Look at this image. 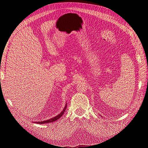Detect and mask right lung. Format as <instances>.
<instances>
[{"mask_svg":"<svg viewBox=\"0 0 148 148\" xmlns=\"http://www.w3.org/2000/svg\"><path fill=\"white\" fill-rule=\"evenodd\" d=\"M66 106H67L66 104H65V106L64 107V109H63V110H62L59 115H57V116H56V117H53V118H52L51 119H49V120H46L45 121H43V122H42V121H41V122H35V123H39V124H43V123H51V122H55L56 120L60 119L62 117V116L63 115V114H64L65 111V110L66 109Z\"/></svg>","mask_w":148,"mask_h":148,"instance_id":"obj_1","label":"right lung"}]
</instances>
